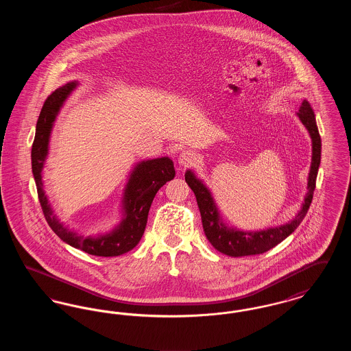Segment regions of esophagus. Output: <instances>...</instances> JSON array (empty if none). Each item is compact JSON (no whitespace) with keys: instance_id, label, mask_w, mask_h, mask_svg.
I'll return each instance as SVG.
<instances>
[{"instance_id":"obj_1","label":"esophagus","mask_w":351,"mask_h":351,"mask_svg":"<svg viewBox=\"0 0 351 351\" xmlns=\"http://www.w3.org/2000/svg\"><path fill=\"white\" fill-rule=\"evenodd\" d=\"M178 162L182 167H189L196 162V154L193 151L184 150L179 154Z\"/></svg>"}]
</instances>
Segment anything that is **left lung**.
I'll return each instance as SVG.
<instances>
[{
  "instance_id": "8db88e82",
  "label": "left lung",
  "mask_w": 351,
  "mask_h": 351,
  "mask_svg": "<svg viewBox=\"0 0 351 351\" xmlns=\"http://www.w3.org/2000/svg\"><path fill=\"white\" fill-rule=\"evenodd\" d=\"M296 116L305 126L312 139V160L306 184L308 192L304 196V202L301 204L300 210L295 217L285 223L255 232L241 230L229 226L221 217L217 204L209 186H206V184L204 183L200 178H197L195 171H185V182L191 186L196 196L205 235L208 241L212 243V246L219 252L234 258L266 252L269 249L275 247L278 243H280L288 235L293 233L305 217L316 188L318 167L321 163V138L318 133L315 112L308 101L304 100L301 102L299 113H296Z\"/></svg>"
}]
</instances>
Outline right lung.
<instances>
[{"label": "right lung", "mask_w": 351, "mask_h": 351, "mask_svg": "<svg viewBox=\"0 0 351 351\" xmlns=\"http://www.w3.org/2000/svg\"><path fill=\"white\" fill-rule=\"evenodd\" d=\"M79 86L69 82L52 92L45 102L36 122L32 149V168L38 189V197L51 229L69 246L96 256H118L133 250L145 233L151 202L156 192L175 178L173 162L168 156L141 160L134 166L121 199V218L106 233L82 235L62 222L53 213L45 192L43 168L46 165L50 138L55 121L71 93Z\"/></svg>", "instance_id": "right-lung-1"}]
</instances>
